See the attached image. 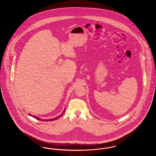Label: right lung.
I'll list each match as a JSON object with an SVG mask.
<instances>
[{"label":"right lung","instance_id":"1","mask_svg":"<svg viewBox=\"0 0 156 156\" xmlns=\"http://www.w3.org/2000/svg\"><path fill=\"white\" fill-rule=\"evenodd\" d=\"M64 111L63 112V113L64 112ZM62 114H63V113H62ZM29 115H30V114H29ZM33 117H35V116H33ZM36 118H37V119H38V120H40V119H39L38 118H37L36 116ZM59 118V116H58V118H55V119H48V121H49V120H51H51H55H55H57V119H58Z\"/></svg>","mask_w":156,"mask_h":156}]
</instances>
